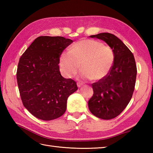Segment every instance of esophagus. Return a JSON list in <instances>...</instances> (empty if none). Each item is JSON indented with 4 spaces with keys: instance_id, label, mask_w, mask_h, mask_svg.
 I'll return each instance as SVG.
<instances>
[{
    "instance_id": "obj_1",
    "label": "esophagus",
    "mask_w": 153,
    "mask_h": 153,
    "mask_svg": "<svg viewBox=\"0 0 153 153\" xmlns=\"http://www.w3.org/2000/svg\"><path fill=\"white\" fill-rule=\"evenodd\" d=\"M77 87H81L82 86H83V83H81V82H77Z\"/></svg>"
}]
</instances>
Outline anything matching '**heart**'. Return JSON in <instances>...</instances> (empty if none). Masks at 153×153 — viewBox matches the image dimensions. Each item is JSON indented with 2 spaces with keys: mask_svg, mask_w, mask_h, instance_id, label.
Segmentation results:
<instances>
[{
  "mask_svg": "<svg viewBox=\"0 0 153 153\" xmlns=\"http://www.w3.org/2000/svg\"><path fill=\"white\" fill-rule=\"evenodd\" d=\"M114 59L110 47L97 40L83 39L74 44L69 51L61 54L59 66L61 72L68 78L76 76L81 68L83 79L98 81L108 74Z\"/></svg>",
  "mask_w": 153,
  "mask_h": 153,
  "instance_id": "1",
  "label": "heart"
}]
</instances>
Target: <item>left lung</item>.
<instances>
[{"mask_svg": "<svg viewBox=\"0 0 153 153\" xmlns=\"http://www.w3.org/2000/svg\"><path fill=\"white\" fill-rule=\"evenodd\" d=\"M108 45L115 59L108 74L92 84L93 95L88 102L94 116L110 120L120 114L130 101L134 91L137 66L134 54L123 42L109 33L91 35Z\"/></svg>", "mask_w": 153, "mask_h": 153, "instance_id": "left-lung-1", "label": "left lung"}]
</instances>
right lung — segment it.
I'll use <instances>...</instances> for the list:
<instances>
[{"label": "right lung", "mask_w": 153, "mask_h": 153, "mask_svg": "<svg viewBox=\"0 0 153 153\" xmlns=\"http://www.w3.org/2000/svg\"><path fill=\"white\" fill-rule=\"evenodd\" d=\"M73 43L63 37L40 36L19 58L16 78L23 105L36 118L52 120L62 116L76 82L61 76L60 56Z\"/></svg>", "instance_id": "right-lung-1"}]
</instances>
